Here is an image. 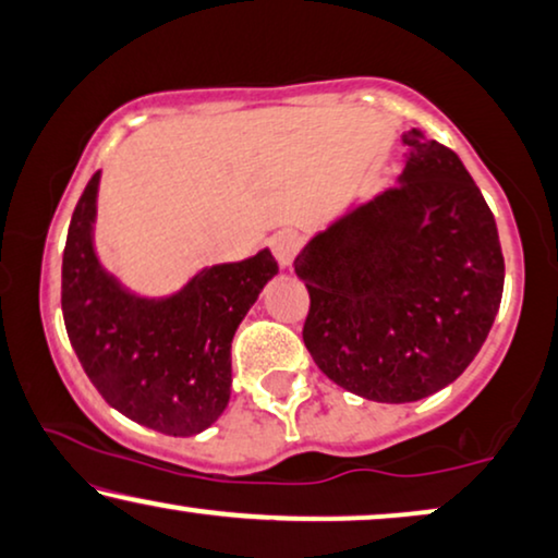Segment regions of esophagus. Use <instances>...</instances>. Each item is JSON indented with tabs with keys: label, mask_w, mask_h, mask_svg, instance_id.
<instances>
[{
	"label": "esophagus",
	"mask_w": 558,
	"mask_h": 558,
	"mask_svg": "<svg viewBox=\"0 0 558 558\" xmlns=\"http://www.w3.org/2000/svg\"><path fill=\"white\" fill-rule=\"evenodd\" d=\"M270 250H272L275 259L280 263V267H288L301 250L299 232H293V229H280V232H275L270 236Z\"/></svg>",
	"instance_id": "esophagus-1"
}]
</instances>
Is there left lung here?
I'll list each match as a JSON object with an SVG mask.
<instances>
[{
  "mask_svg": "<svg viewBox=\"0 0 558 558\" xmlns=\"http://www.w3.org/2000/svg\"><path fill=\"white\" fill-rule=\"evenodd\" d=\"M398 185L354 206L295 257L303 341L354 396L411 403L470 367L500 308L495 217L459 155L418 130Z\"/></svg>",
  "mask_w": 558,
  "mask_h": 558,
  "instance_id": "left-lung-1",
  "label": "left lung"
}]
</instances>
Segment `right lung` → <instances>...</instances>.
Masks as SVG:
<instances>
[{"instance_id": "1", "label": "right lung", "mask_w": 558, "mask_h": 558, "mask_svg": "<svg viewBox=\"0 0 558 558\" xmlns=\"http://www.w3.org/2000/svg\"><path fill=\"white\" fill-rule=\"evenodd\" d=\"M99 170L73 209L61 306L81 367L111 408L168 436H193L225 413L232 339L267 280L270 250L204 267L168 299L130 293L94 252Z\"/></svg>"}]
</instances>
